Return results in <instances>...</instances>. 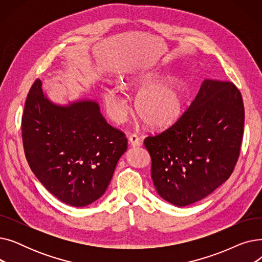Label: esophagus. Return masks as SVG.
<instances>
[{"label":"esophagus","mask_w":262,"mask_h":262,"mask_svg":"<svg viewBox=\"0 0 262 262\" xmlns=\"http://www.w3.org/2000/svg\"><path fill=\"white\" fill-rule=\"evenodd\" d=\"M128 140H129V144H130L132 146H134V147L140 146V145H141V139L139 138L138 136L135 135V134H133V135L129 136Z\"/></svg>","instance_id":"esophagus-1"}]
</instances>
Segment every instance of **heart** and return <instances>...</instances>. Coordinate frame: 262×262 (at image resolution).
<instances>
[{
    "mask_svg": "<svg viewBox=\"0 0 262 262\" xmlns=\"http://www.w3.org/2000/svg\"><path fill=\"white\" fill-rule=\"evenodd\" d=\"M159 75L144 71L124 76L121 84L125 89H142L136 99V110L150 127L162 128L171 125L184 110L183 92L174 80L156 82ZM108 116L117 123L125 121L129 113L126 95L120 87H106L102 92Z\"/></svg>",
    "mask_w": 262,
    "mask_h": 262,
    "instance_id": "heart-1",
    "label": "heart"
}]
</instances>
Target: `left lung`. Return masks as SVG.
<instances>
[{
  "instance_id": "obj_1",
  "label": "left lung",
  "mask_w": 262,
  "mask_h": 262,
  "mask_svg": "<svg viewBox=\"0 0 262 262\" xmlns=\"http://www.w3.org/2000/svg\"><path fill=\"white\" fill-rule=\"evenodd\" d=\"M243 127L239 89L231 81L204 80L172 126L144 139L158 194L180 207L209 195L236 167Z\"/></svg>"
}]
</instances>
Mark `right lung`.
Here are the masks:
<instances>
[{
    "mask_svg": "<svg viewBox=\"0 0 262 262\" xmlns=\"http://www.w3.org/2000/svg\"><path fill=\"white\" fill-rule=\"evenodd\" d=\"M21 129L33 173L54 196L74 207L104 194L127 148L125 134L109 125L98 103L55 105L45 96L40 79L27 94Z\"/></svg>",
    "mask_w": 262,
    "mask_h": 262,
    "instance_id": "right-lung-1",
    "label": "right lung"
}]
</instances>
